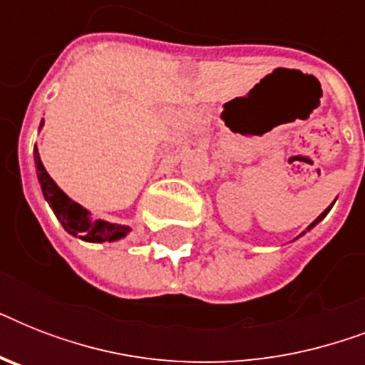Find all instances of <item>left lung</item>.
Here are the masks:
<instances>
[{
  "instance_id": "1",
  "label": "left lung",
  "mask_w": 365,
  "mask_h": 365,
  "mask_svg": "<svg viewBox=\"0 0 365 365\" xmlns=\"http://www.w3.org/2000/svg\"><path fill=\"white\" fill-rule=\"evenodd\" d=\"M329 208H331V206H328V208H326V210H324V212H322V214H320V216H318V217H317V220H314V222H312V223H311V225H309V227H307V231H311V229H312V227H314V225H317V223H318V222H322L324 217L328 216V212H329ZM303 233H305V231H303ZM303 233H301V235H303Z\"/></svg>"
}]
</instances>
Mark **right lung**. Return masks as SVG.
Listing matches in <instances>:
<instances>
[{
    "label": "right lung",
    "mask_w": 365,
    "mask_h": 365,
    "mask_svg": "<svg viewBox=\"0 0 365 365\" xmlns=\"http://www.w3.org/2000/svg\"><path fill=\"white\" fill-rule=\"evenodd\" d=\"M43 125V121H41ZM34 159H36L37 168V180L41 183V191L48 206L53 208V212L58 217V222L62 223V227L73 237H79L88 242H113V240L123 239L130 229L125 225H117V223L108 222H91L88 220V212L83 208L81 205H77L62 191V189L54 183V180L47 174L45 166H43L37 148H34Z\"/></svg>",
    "instance_id": "obj_1"
}]
</instances>
